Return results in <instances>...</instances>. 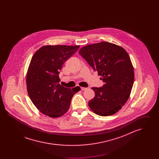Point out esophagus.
I'll return each mask as SVG.
<instances>
[{"instance_id":"obj_1","label":"esophagus","mask_w":159,"mask_h":159,"mask_svg":"<svg viewBox=\"0 0 159 159\" xmlns=\"http://www.w3.org/2000/svg\"><path fill=\"white\" fill-rule=\"evenodd\" d=\"M81 89H82V91H85V90H86V89H87V88H84V87H82V88H81Z\"/></svg>"}]
</instances>
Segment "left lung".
Here are the masks:
<instances>
[{
	"label": "left lung",
	"mask_w": 159,
	"mask_h": 159,
	"mask_svg": "<svg viewBox=\"0 0 159 159\" xmlns=\"http://www.w3.org/2000/svg\"><path fill=\"white\" fill-rule=\"evenodd\" d=\"M79 53L104 82L102 87L92 88L95 97L88 102L91 110L101 116L116 113L128 101L134 82L128 53L121 46L106 42L85 46Z\"/></svg>",
	"instance_id": "8db88e82"
}]
</instances>
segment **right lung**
<instances>
[{"label":"right lung","instance_id":"right-lung-1","mask_svg":"<svg viewBox=\"0 0 159 159\" xmlns=\"http://www.w3.org/2000/svg\"><path fill=\"white\" fill-rule=\"evenodd\" d=\"M80 45H45L33 55L26 76L29 97L38 110L52 118L61 117L69 109L73 96L80 90L59 84L63 64L76 52Z\"/></svg>","mask_w":159,"mask_h":159}]
</instances>
